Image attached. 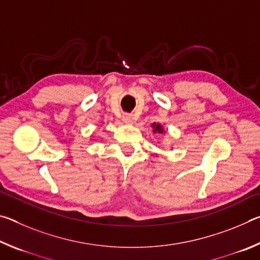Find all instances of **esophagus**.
Returning a JSON list of instances; mask_svg holds the SVG:
<instances>
[{"label": "esophagus", "instance_id": "34e87169", "mask_svg": "<svg viewBox=\"0 0 260 260\" xmlns=\"http://www.w3.org/2000/svg\"><path fill=\"white\" fill-rule=\"evenodd\" d=\"M121 120H122V122H124V124L129 125V124H132V122H133V116H132V114H128V113H125V114H122Z\"/></svg>", "mask_w": 260, "mask_h": 260}]
</instances>
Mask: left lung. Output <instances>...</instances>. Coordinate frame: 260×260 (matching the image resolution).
Returning a JSON list of instances; mask_svg holds the SVG:
<instances>
[{
    "instance_id": "obj_1",
    "label": "left lung",
    "mask_w": 260,
    "mask_h": 260,
    "mask_svg": "<svg viewBox=\"0 0 260 260\" xmlns=\"http://www.w3.org/2000/svg\"><path fill=\"white\" fill-rule=\"evenodd\" d=\"M151 127H152V132H153V133L165 134L164 127H162V125L159 124V122H153V124L151 125Z\"/></svg>"
}]
</instances>
